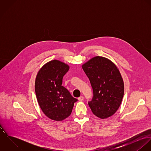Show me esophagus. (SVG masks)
I'll list each match as a JSON object with an SVG mask.
<instances>
[{"instance_id":"obj_1","label":"esophagus","mask_w":151,"mask_h":151,"mask_svg":"<svg viewBox=\"0 0 151 151\" xmlns=\"http://www.w3.org/2000/svg\"><path fill=\"white\" fill-rule=\"evenodd\" d=\"M78 101H83L84 100V97L81 96L79 97V98H78Z\"/></svg>"}]
</instances>
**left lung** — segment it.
I'll list each match as a JSON object with an SVG mask.
<instances>
[{
    "mask_svg": "<svg viewBox=\"0 0 151 151\" xmlns=\"http://www.w3.org/2000/svg\"><path fill=\"white\" fill-rule=\"evenodd\" d=\"M93 90L88 102L92 113L104 119L114 114L120 107L124 95V83L120 73L107 58L96 56L82 65Z\"/></svg>",
    "mask_w": 151,
    "mask_h": 151,
    "instance_id": "obj_1",
    "label": "left lung"
}]
</instances>
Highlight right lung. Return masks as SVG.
<instances>
[{
    "label": "right lung",
    "mask_w": 151,
    "mask_h": 151,
    "mask_svg": "<svg viewBox=\"0 0 151 151\" xmlns=\"http://www.w3.org/2000/svg\"><path fill=\"white\" fill-rule=\"evenodd\" d=\"M68 70V65L53 60L43 65L36 77L35 91L38 104L43 113L55 121L68 117L78 101L62 86L63 76Z\"/></svg>",
    "instance_id": "right-lung-1"
}]
</instances>
